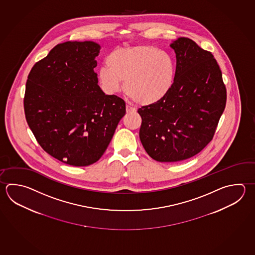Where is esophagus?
<instances>
[{
	"label": "esophagus",
	"instance_id": "esophagus-1",
	"mask_svg": "<svg viewBox=\"0 0 255 255\" xmlns=\"http://www.w3.org/2000/svg\"><path fill=\"white\" fill-rule=\"evenodd\" d=\"M126 112H127V114H130V113L136 112V109H135V107L130 105H126Z\"/></svg>",
	"mask_w": 255,
	"mask_h": 255
}]
</instances>
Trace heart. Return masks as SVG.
I'll return each mask as SVG.
<instances>
[{"label":"heart","mask_w":255,"mask_h":255,"mask_svg":"<svg viewBox=\"0 0 255 255\" xmlns=\"http://www.w3.org/2000/svg\"><path fill=\"white\" fill-rule=\"evenodd\" d=\"M106 65L98 71L103 89L114 94L124 81V92L141 106L162 100L173 86V59L152 46L118 48L108 55Z\"/></svg>","instance_id":"1"}]
</instances>
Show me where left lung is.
Wrapping results in <instances>:
<instances>
[{
    "label": "left lung",
    "instance_id": "8db88e82",
    "mask_svg": "<svg viewBox=\"0 0 255 255\" xmlns=\"http://www.w3.org/2000/svg\"><path fill=\"white\" fill-rule=\"evenodd\" d=\"M170 47L177 58L173 86L162 100L138 110L140 141L159 162L199 153L213 139L226 104L221 69L211 52L184 37Z\"/></svg>",
    "mask_w": 255,
    "mask_h": 255
}]
</instances>
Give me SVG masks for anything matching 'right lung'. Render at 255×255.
Listing matches in <instances>:
<instances>
[{
  "instance_id": "1",
  "label": "right lung",
  "mask_w": 255,
  "mask_h": 255,
  "mask_svg": "<svg viewBox=\"0 0 255 255\" xmlns=\"http://www.w3.org/2000/svg\"><path fill=\"white\" fill-rule=\"evenodd\" d=\"M94 41L55 46L31 68L26 83V121L41 148L63 163L84 167L105 153L125 115V103L98 86Z\"/></svg>"
}]
</instances>
